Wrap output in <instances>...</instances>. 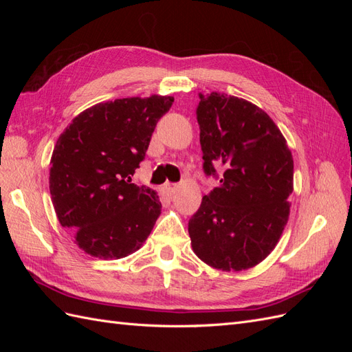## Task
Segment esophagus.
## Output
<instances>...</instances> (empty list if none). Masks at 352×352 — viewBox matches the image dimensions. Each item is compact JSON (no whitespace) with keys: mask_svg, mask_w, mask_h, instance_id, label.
Returning a JSON list of instances; mask_svg holds the SVG:
<instances>
[{"mask_svg":"<svg viewBox=\"0 0 352 352\" xmlns=\"http://www.w3.org/2000/svg\"><path fill=\"white\" fill-rule=\"evenodd\" d=\"M177 188H179L177 184H166L164 185V190H166L167 194H170V195H173L176 190H177Z\"/></svg>","mask_w":352,"mask_h":352,"instance_id":"34e87169","label":"esophagus"}]
</instances>
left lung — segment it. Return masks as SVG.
<instances>
[{
	"label": "left lung",
	"mask_w": 352,
	"mask_h": 352,
	"mask_svg": "<svg viewBox=\"0 0 352 352\" xmlns=\"http://www.w3.org/2000/svg\"><path fill=\"white\" fill-rule=\"evenodd\" d=\"M197 120L202 168L219 171L220 185L188 223L190 245L212 269H251L274 250L289 217L291 150L267 113L233 95L199 94Z\"/></svg>",
	"instance_id": "obj_1"
}]
</instances>
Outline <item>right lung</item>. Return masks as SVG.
<instances>
[{"label":"right lung","instance_id":"add662e5","mask_svg":"<svg viewBox=\"0 0 352 352\" xmlns=\"http://www.w3.org/2000/svg\"><path fill=\"white\" fill-rule=\"evenodd\" d=\"M175 98L151 95L100 102L74 117L51 157L50 194L60 225L92 257L135 252L162 212L155 190L132 182L157 122Z\"/></svg>","mask_w":352,"mask_h":352}]
</instances>
